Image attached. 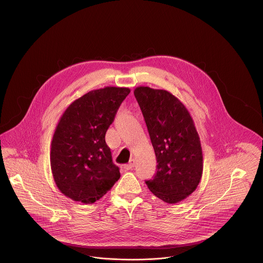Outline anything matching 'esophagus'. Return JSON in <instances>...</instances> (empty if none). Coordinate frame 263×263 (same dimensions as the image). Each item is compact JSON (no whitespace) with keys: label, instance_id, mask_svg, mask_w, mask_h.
I'll list each match as a JSON object with an SVG mask.
<instances>
[{"label":"esophagus","instance_id":"obj_1","mask_svg":"<svg viewBox=\"0 0 263 263\" xmlns=\"http://www.w3.org/2000/svg\"><path fill=\"white\" fill-rule=\"evenodd\" d=\"M134 165H135V160H130V162H129V163H127V164H125L123 167H124V170L125 171H129V170H132L133 167H134Z\"/></svg>","mask_w":263,"mask_h":263}]
</instances>
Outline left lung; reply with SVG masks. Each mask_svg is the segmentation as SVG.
Listing matches in <instances>:
<instances>
[{
	"instance_id": "1",
	"label": "left lung",
	"mask_w": 263,
	"mask_h": 263,
	"mask_svg": "<svg viewBox=\"0 0 263 263\" xmlns=\"http://www.w3.org/2000/svg\"><path fill=\"white\" fill-rule=\"evenodd\" d=\"M157 158V174L146 184L154 195L175 204L198 186L203 172L200 139L186 107L164 89L134 90Z\"/></svg>"
}]
</instances>
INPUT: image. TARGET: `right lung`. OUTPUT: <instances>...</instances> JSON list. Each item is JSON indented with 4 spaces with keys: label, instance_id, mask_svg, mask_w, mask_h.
Masks as SVG:
<instances>
[{
    "label": "right lung",
    "instance_id": "1",
    "mask_svg": "<svg viewBox=\"0 0 263 263\" xmlns=\"http://www.w3.org/2000/svg\"><path fill=\"white\" fill-rule=\"evenodd\" d=\"M129 92L116 87L90 90L63 113L51 143L50 164L65 196L91 204L119 179L105 133Z\"/></svg>",
    "mask_w": 263,
    "mask_h": 263
}]
</instances>
